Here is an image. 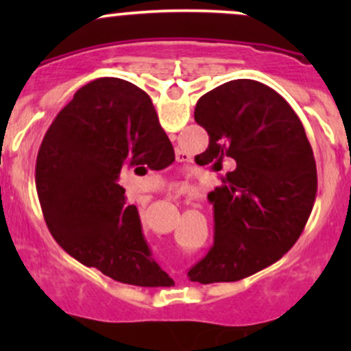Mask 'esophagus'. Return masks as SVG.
<instances>
[{
	"label": "esophagus",
	"mask_w": 351,
	"mask_h": 351,
	"mask_svg": "<svg viewBox=\"0 0 351 351\" xmlns=\"http://www.w3.org/2000/svg\"><path fill=\"white\" fill-rule=\"evenodd\" d=\"M176 161H178V162L190 161V156L185 154V153H182V151H178V153H176Z\"/></svg>",
	"instance_id": "34e87169"
}]
</instances>
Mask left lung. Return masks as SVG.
<instances>
[{
  "instance_id": "8db88e82",
  "label": "left lung",
  "mask_w": 351,
  "mask_h": 351,
  "mask_svg": "<svg viewBox=\"0 0 351 351\" xmlns=\"http://www.w3.org/2000/svg\"><path fill=\"white\" fill-rule=\"evenodd\" d=\"M195 122L208 134L202 165L221 171L236 161V168L208 193L214 246L189 277L200 284L241 280L280 260L302 234L317 192L313 147L292 107L253 80L205 93Z\"/></svg>"
}]
</instances>
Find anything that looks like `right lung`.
<instances>
[{
  "label": "right lung",
  "mask_w": 351,
  "mask_h": 351,
  "mask_svg": "<svg viewBox=\"0 0 351 351\" xmlns=\"http://www.w3.org/2000/svg\"><path fill=\"white\" fill-rule=\"evenodd\" d=\"M175 161L146 91L100 77L74 93L45 132L35 186L45 224L67 254L117 282L173 284L151 258L136 205L119 185L122 169H162Z\"/></svg>",
  "instance_id": "obj_1"
}]
</instances>
